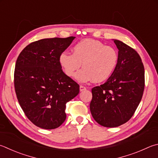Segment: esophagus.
<instances>
[{
  "label": "esophagus",
  "instance_id": "1",
  "mask_svg": "<svg viewBox=\"0 0 158 158\" xmlns=\"http://www.w3.org/2000/svg\"><path fill=\"white\" fill-rule=\"evenodd\" d=\"M79 90H80V91H84V90H86V88H85V86H84V85H80V87H79Z\"/></svg>",
  "mask_w": 158,
  "mask_h": 158
}]
</instances>
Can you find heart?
Returning <instances> with one entry per match:
<instances>
[{
	"mask_svg": "<svg viewBox=\"0 0 158 158\" xmlns=\"http://www.w3.org/2000/svg\"><path fill=\"white\" fill-rule=\"evenodd\" d=\"M73 52V54L64 52L60 54L59 64L69 77L74 75L82 64L83 68L75 74L76 79L81 83L106 81L113 74L118 61L117 50L97 40H81L74 45Z\"/></svg>",
	"mask_w": 158,
	"mask_h": 158,
	"instance_id": "heart-1",
	"label": "heart"
}]
</instances>
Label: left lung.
<instances>
[{
    "instance_id": "obj_1",
    "label": "left lung",
    "mask_w": 158,
    "mask_h": 158,
    "mask_svg": "<svg viewBox=\"0 0 158 158\" xmlns=\"http://www.w3.org/2000/svg\"><path fill=\"white\" fill-rule=\"evenodd\" d=\"M118 61L106 82L92 88L90 109L94 119L104 127H117L133 115L143 95L144 68L133 48L114 40Z\"/></svg>"
}]
</instances>
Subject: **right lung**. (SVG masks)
Returning <instances> with one entry per match:
<instances>
[{
    "instance_id": "add662e5",
    "label": "right lung",
    "mask_w": 158,
    "mask_h": 158,
    "mask_svg": "<svg viewBox=\"0 0 158 158\" xmlns=\"http://www.w3.org/2000/svg\"><path fill=\"white\" fill-rule=\"evenodd\" d=\"M74 36L44 39L27 45L17 58L14 88L25 115L39 128L54 129L65 122V104L79 85L62 70L59 57Z\"/></svg>"
}]
</instances>
